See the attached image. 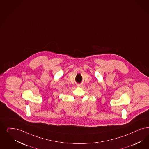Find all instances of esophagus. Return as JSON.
<instances>
[{
    "label": "esophagus",
    "instance_id": "esophagus-1",
    "mask_svg": "<svg viewBox=\"0 0 149 149\" xmlns=\"http://www.w3.org/2000/svg\"><path fill=\"white\" fill-rule=\"evenodd\" d=\"M77 87H82V85L81 84H78L77 85Z\"/></svg>",
    "mask_w": 149,
    "mask_h": 149
}]
</instances>
